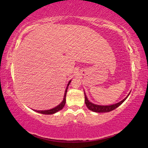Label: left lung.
Wrapping results in <instances>:
<instances>
[{
    "mask_svg": "<svg viewBox=\"0 0 148 148\" xmlns=\"http://www.w3.org/2000/svg\"><path fill=\"white\" fill-rule=\"evenodd\" d=\"M130 92L123 100H122V101H120L119 102H117V103L114 104L108 105V106H102V105L95 104L92 103V102H90L88 100V99H87L86 95L84 92L85 103H86V106H87V108H88L89 110H91V111L94 112H97V113H104V112H111V111H112V110H114L116 108H117V107H119L120 105H121L123 103V102L125 101V100L127 99V97H129Z\"/></svg>",
    "mask_w": 148,
    "mask_h": 148,
    "instance_id": "1",
    "label": "left lung"
}]
</instances>
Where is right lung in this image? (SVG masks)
<instances>
[{
    "mask_svg": "<svg viewBox=\"0 0 148 148\" xmlns=\"http://www.w3.org/2000/svg\"><path fill=\"white\" fill-rule=\"evenodd\" d=\"M71 80H70L68 84H67L66 88V89H65L63 100H62V101L59 105H57V106H56L52 109H50V110H34L35 112H38V113H40V114H45V115H50V114H53L55 113H56V112L60 111L61 110H62V108H63V107L64 106L65 103H66V96L67 89H68V87L69 86V84H71Z\"/></svg>",
    "mask_w": 148,
    "mask_h": 148,
    "instance_id": "add662e5",
    "label": "right lung"
}]
</instances>
